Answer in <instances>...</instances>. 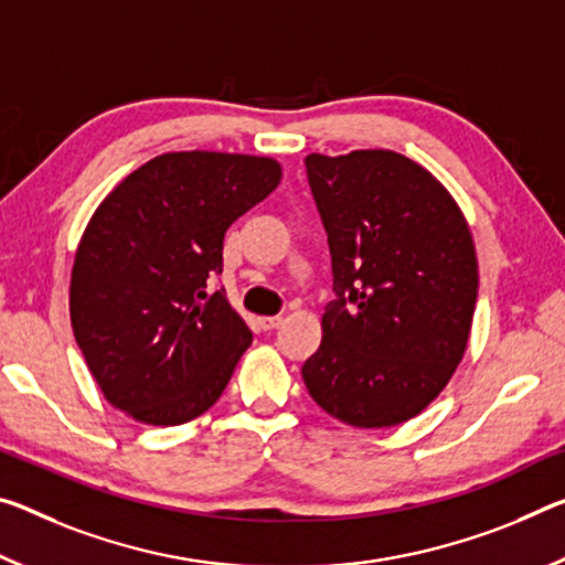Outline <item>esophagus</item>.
Instances as JSON below:
<instances>
[{"label":"esophagus","instance_id":"obj_1","mask_svg":"<svg viewBox=\"0 0 565 565\" xmlns=\"http://www.w3.org/2000/svg\"><path fill=\"white\" fill-rule=\"evenodd\" d=\"M258 327L264 331H274L281 327V317H258Z\"/></svg>","mask_w":565,"mask_h":565}]
</instances>
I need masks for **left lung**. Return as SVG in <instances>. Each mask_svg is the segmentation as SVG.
<instances>
[{
	"label": "left lung",
	"mask_w": 565,
	"mask_h": 565,
	"mask_svg": "<svg viewBox=\"0 0 565 565\" xmlns=\"http://www.w3.org/2000/svg\"><path fill=\"white\" fill-rule=\"evenodd\" d=\"M334 299L301 366L311 399L352 427L407 423L468 347L478 258L458 203L395 150L307 156Z\"/></svg>",
	"instance_id": "8db88e82"
}]
</instances>
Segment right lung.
Here are the masks:
<instances>
[{"label":"right lung","instance_id":"obj_1","mask_svg":"<svg viewBox=\"0 0 565 565\" xmlns=\"http://www.w3.org/2000/svg\"><path fill=\"white\" fill-rule=\"evenodd\" d=\"M281 181L274 158L188 150L125 178L79 241L70 319L97 387L146 425L216 405L250 344L226 299L223 236Z\"/></svg>","mask_w":565,"mask_h":565}]
</instances>
